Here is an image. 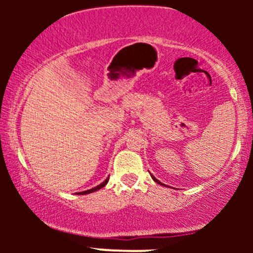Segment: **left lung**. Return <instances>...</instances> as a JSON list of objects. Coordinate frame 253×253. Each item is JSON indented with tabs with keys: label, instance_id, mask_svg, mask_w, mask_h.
<instances>
[{
	"label": "left lung",
	"instance_id": "1",
	"mask_svg": "<svg viewBox=\"0 0 253 253\" xmlns=\"http://www.w3.org/2000/svg\"><path fill=\"white\" fill-rule=\"evenodd\" d=\"M152 177H153V176H152ZM153 180H154L155 182H157V183H160V181H159V180H157V178H155V177H153Z\"/></svg>",
	"mask_w": 253,
	"mask_h": 253
}]
</instances>
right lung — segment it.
I'll list each match as a JSON object with an SVG mask.
<instances>
[{"label":"right lung","instance_id":"obj_1","mask_svg":"<svg viewBox=\"0 0 253 253\" xmlns=\"http://www.w3.org/2000/svg\"><path fill=\"white\" fill-rule=\"evenodd\" d=\"M108 181H109V177L106 178L105 181H104L103 183H100V185L99 186H96V187H93V188H90V190H88V191H84V192H79V195H86V193H91V192H95V191H98V190H100L101 187H104V186L106 185V183H108Z\"/></svg>","mask_w":253,"mask_h":253}]
</instances>
